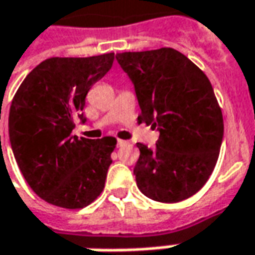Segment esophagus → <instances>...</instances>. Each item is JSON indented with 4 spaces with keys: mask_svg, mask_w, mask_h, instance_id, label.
I'll list each match as a JSON object with an SVG mask.
<instances>
[{
    "mask_svg": "<svg viewBox=\"0 0 255 255\" xmlns=\"http://www.w3.org/2000/svg\"><path fill=\"white\" fill-rule=\"evenodd\" d=\"M126 143H128V141H125V140L119 139L118 141H116V146H118V147H122V146H125Z\"/></svg>",
    "mask_w": 255,
    "mask_h": 255,
    "instance_id": "34e87169",
    "label": "esophagus"
}]
</instances>
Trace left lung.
Wrapping results in <instances>:
<instances>
[{
  "label": "left lung",
  "mask_w": 255,
  "mask_h": 255,
  "mask_svg": "<svg viewBox=\"0 0 255 255\" xmlns=\"http://www.w3.org/2000/svg\"><path fill=\"white\" fill-rule=\"evenodd\" d=\"M116 60L133 84L139 122L160 133L155 147L137 143V188L157 202L184 201L209 179L223 140V116L211 81L170 47L119 53Z\"/></svg>",
  "instance_id": "left-lung-1"
}]
</instances>
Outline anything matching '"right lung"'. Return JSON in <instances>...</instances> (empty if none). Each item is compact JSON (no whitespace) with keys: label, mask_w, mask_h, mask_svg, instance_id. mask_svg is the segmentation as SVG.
<instances>
[{"label":"right lung","mask_w":255,"mask_h":255,"mask_svg":"<svg viewBox=\"0 0 255 255\" xmlns=\"http://www.w3.org/2000/svg\"><path fill=\"white\" fill-rule=\"evenodd\" d=\"M114 53L92 57H52L36 66L12 100L9 141L23 178L46 202L81 209L105 187L115 137L78 139L85 124V97L112 67Z\"/></svg>","instance_id":"add662e5"}]
</instances>
